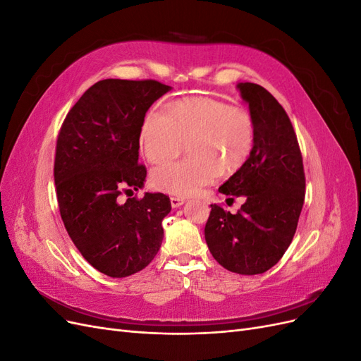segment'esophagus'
<instances>
[{
	"instance_id": "1",
	"label": "esophagus",
	"mask_w": 361,
	"mask_h": 361,
	"mask_svg": "<svg viewBox=\"0 0 361 361\" xmlns=\"http://www.w3.org/2000/svg\"><path fill=\"white\" fill-rule=\"evenodd\" d=\"M170 203L173 207H180L185 203L183 197H170Z\"/></svg>"
}]
</instances>
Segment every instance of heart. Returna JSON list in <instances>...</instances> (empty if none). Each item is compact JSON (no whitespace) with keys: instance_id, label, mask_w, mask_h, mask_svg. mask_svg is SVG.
Listing matches in <instances>:
<instances>
[{"instance_id":"heart-1","label":"heart","mask_w":361,"mask_h":361,"mask_svg":"<svg viewBox=\"0 0 361 361\" xmlns=\"http://www.w3.org/2000/svg\"><path fill=\"white\" fill-rule=\"evenodd\" d=\"M257 126L250 111L214 97H187L171 111L152 106L140 129V147L147 161L166 162L190 140V158L152 171V185L173 195H192L220 174L241 170L256 145Z\"/></svg>"}]
</instances>
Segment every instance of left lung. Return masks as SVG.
Instances as JSON below:
<instances>
[{"label": "left lung", "mask_w": 361, "mask_h": 361, "mask_svg": "<svg viewBox=\"0 0 361 361\" xmlns=\"http://www.w3.org/2000/svg\"><path fill=\"white\" fill-rule=\"evenodd\" d=\"M257 126L256 145L245 166L218 191L244 195L236 214L211 204L204 239L214 259L243 276L262 274L274 267L290 245L304 204L302 157L290 120L267 89L239 82Z\"/></svg>", "instance_id": "left-lung-1"}]
</instances>
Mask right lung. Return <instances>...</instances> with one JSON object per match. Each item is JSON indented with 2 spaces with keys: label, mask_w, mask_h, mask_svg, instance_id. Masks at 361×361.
Returning a JSON list of instances; mask_svg holds the SVG:
<instances>
[{
  "label": "right lung",
  "mask_w": 361,
  "mask_h": 361,
  "mask_svg": "<svg viewBox=\"0 0 361 361\" xmlns=\"http://www.w3.org/2000/svg\"><path fill=\"white\" fill-rule=\"evenodd\" d=\"M171 90L155 80H102L76 102L61 125L54 180L64 227L82 257L105 276L122 279L146 268L164 238L166 194L143 199L123 192L143 188L140 129L157 99Z\"/></svg>",
  "instance_id": "obj_1"
}]
</instances>
